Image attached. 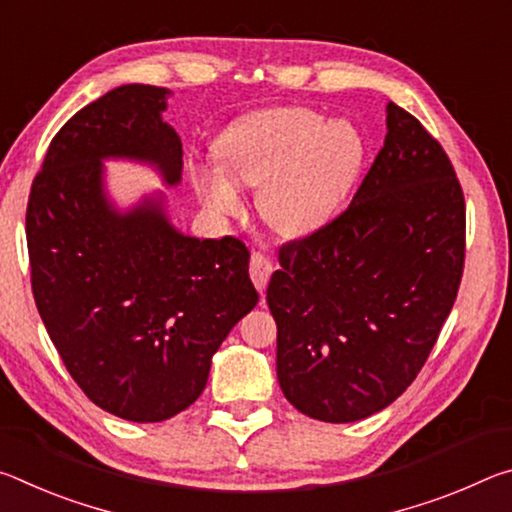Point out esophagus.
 <instances>
[{
    "label": "esophagus",
    "mask_w": 512,
    "mask_h": 512,
    "mask_svg": "<svg viewBox=\"0 0 512 512\" xmlns=\"http://www.w3.org/2000/svg\"><path fill=\"white\" fill-rule=\"evenodd\" d=\"M271 273H273L271 257L264 253H253V257H250V277H253V282H255L259 293L266 291V284H268V277H271Z\"/></svg>",
    "instance_id": "obj_1"
}]
</instances>
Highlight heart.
I'll use <instances>...</instances> for the list:
<instances>
[{
    "mask_svg": "<svg viewBox=\"0 0 512 512\" xmlns=\"http://www.w3.org/2000/svg\"><path fill=\"white\" fill-rule=\"evenodd\" d=\"M228 173L205 167L196 189L214 214L241 207L234 183L259 187L257 207L268 225L289 237L311 235L341 212L366 162V137L350 119L287 106L241 117L216 140Z\"/></svg>",
    "mask_w": 512,
    "mask_h": 512,
    "instance_id": "obj_1",
    "label": "heart"
}]
</instances>
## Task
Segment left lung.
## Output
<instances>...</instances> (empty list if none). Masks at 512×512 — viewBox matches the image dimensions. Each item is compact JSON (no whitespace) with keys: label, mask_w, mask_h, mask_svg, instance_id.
<instances>
[{"label":"left lung","mask_w":512,"mask_h":512,"mask_svg":"<svg viewBox=\"0 0 512 512\" xmlns=\"http://www.w3.org/2000/svg\"><path fill=\"white\" fill-rule=\"evenodd\" d=\"M386 140L339 219L282 246L266 302L277 381L300 413L354 422L393 404L454 307L465 201L452 162L388 101Z\"/></svg>","instance_id":"1"}]
</instances>
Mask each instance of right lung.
<instances>
[{
	"label": "right lung",
	"instance_id": "add662e5",
	"mask_svg": "<svg viewBox=\"0 0 512 512\" xmlns=\"http://www.w3.org/2000/svg\"><path fill=\"white\" fill-rule=\"evenodd\" d=\"M171 92L119 85L60 128L27 207L33 298L69 375L117 418L162 422L198 400L214 352L257 305L237 237L171 223L164 192L119 207L106 160L183 178V144L162 121Z\"/></svg>",
	"mask_w": 512,
	"mask_h": 512
}]
</instances>
